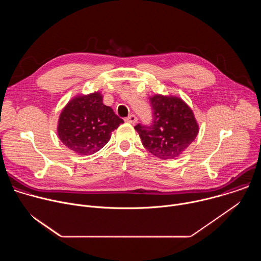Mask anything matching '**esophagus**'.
Here are the masks:
<instances>
[{
    "label": "esophagus",
    "mask_w": 261,
    "mask_h": 261,
    "mask_svg": "<svg viewBox=\"0 0 261 261\" xmlns=\"http://www.w3.org/2000/svg\"><path fill=\"white\" fill-rule=\"evenodd\" d=\"M125 121L130 123V124H135L137 122V118H136L135 115H130L128 118L125 119Z\"/></svg>",
    "instance_id": "esophagus-1"
}]
</instances>
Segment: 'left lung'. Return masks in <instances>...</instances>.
I'll use <instances>...</instances> for the list:
<instances>
[{"label": "left lung", "instance_id": "obj_1", "mask_svg": "<svg viewBox=\"0 0 261 261\" xmlns=\"http://www.w3.org/2000/svg\"><path fill=\"white\" fill-rule=\"evenodd\" d=\"M153 109L151 125L137 124L143 146L156 157L173 159L187 148L198 134L193 111L177 97L155 95L150 98Z\"/></svg>", "mask_w": 261, "mask_h": 261}]
</instances>
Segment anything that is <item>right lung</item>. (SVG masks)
<instances>
[{"mask_svg": "<svg viewBox=\"0 0 261 261\" xmlns=\"http://www.w3.org/2000/svg\"><path fill=\"white\" fill-rule=\"evenodd\" d=\"M100 93L73 98L59 119L58 135L71 151L92 155L108 142L111 132L124 121L102 102Z\"/></svg>", "mask_w": 261, "mask_h": 261, "instance_id": "right-lung-1", "label": "right lung"}]
</instances>
